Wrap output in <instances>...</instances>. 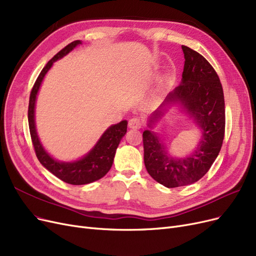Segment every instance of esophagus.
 Returning <instances> with one entry per match:
<instances>
[{
    "label": "esophagus",
    "instance_id": "1",
    "mask_svg": "<svg viewBox=\"0 0 256 256\" xmlns=\"http://www.w3.org/2000/svg\"><path fill=\"white\" fill-rule=\"evenodd\" d=\"M128 126L130 128L139 130L141 126H142V121H141L139 118H132L128 122Z\"/></svg>",
    "mask_w": 256,
    "mask_h": 256
}]
</instances>
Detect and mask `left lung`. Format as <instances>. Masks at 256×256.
Returning <instances> with one entry per match:
<instances>
[{
  "label": "left lung",
  "instance_id": "1",
  "mask_svg": "<svg viewBox=\"0 0 256 256\" xmlns=\"http://www.w3.org/2000/svg\"><path fill=\"white\" fill-rule=\"evenodd\" d=\"M182 48L184 54L182 82L152 114L150 128L142 134L146 171L166 188L192 184L204 177L218 156L224 136V99L218 76L200 54L184 45ZM173 105L186 112L202 132L196 150L180 158L170 156L161 138L152 130Z\"/></svg>",
  "mask_w": 256,
  "mask_h": 256
}]
</instances>
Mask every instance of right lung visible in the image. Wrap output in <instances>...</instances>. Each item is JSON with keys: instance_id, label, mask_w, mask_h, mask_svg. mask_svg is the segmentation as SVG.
I'll return each mask as SVG.
<instances>
[{"instance_id": "1", "label": "right lung", "mask_w": 256, "mask_h": 256, "mask_svg": "<svg viewBox=\"0 0 256 256\" xmlns=\"http://www.w3.org/2000/svg\"><path fill=\"white\" fill-rule=\"evenodd\" d=\"M80 44H82L80 40L72 42L45 65L32 90L30 106H28V124H30V136L38 159L47 171L61 179L62 182L74 186L88 184L99 180L100 178L106 175L112 166L116 150L121 139L126 135L128 128L126 120H122L117 124L110 126L88 154H85L78 160H74V162H60V160L54 159L50 153H47V150L42 146L36 133L34 120V108L38 92H39L45 74L52 68L54 62L63 58Z\"/></svg>"}]
</instances>
